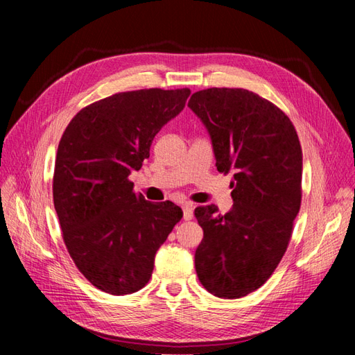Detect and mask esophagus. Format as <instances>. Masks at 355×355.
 I'll list each match as a JSON object with an SVG mask.
<instances>
[{
	"label": "esophagus",
	"mask_w": 355,
	"mask_h": 355,
	"mask_svg": "<svg viewBox=\"0 0 355 355\" xmlns=\"http://www.w3.org/2000/svg\"><path fill=\"white\" fill-rule=\"evenodd\" d=\"M183 218L186 221H189L193 218V207L192 205H184L183 206Z\"/></svg>",
	"instance_id": "1"
}]
</instances>
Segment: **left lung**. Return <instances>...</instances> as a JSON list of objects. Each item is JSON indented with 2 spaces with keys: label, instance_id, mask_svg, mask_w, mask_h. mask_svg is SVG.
Returning <instances> with one entry per match:
<instances>
[{
  "label": "left lung",
  "instance_id": "obj_1",
  "mask_svg": "<svg viewBox=\"0 0 355 355\" xmlns=\"http://www.w3.org/2000/svg\"><path fill=\"white\" fill-rule=\"evenodd\" d=\"M210 134L216 169L233 172V207L195 209V270L216 297L239 299L267 282L286 252L302 201V148L275 103L244 88H207L187 103Z\"/></svg>",
  "mask_w": 355,
  "mask_h": 355
}]
</instances>
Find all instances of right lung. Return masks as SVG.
<instances>
[{"mask_svg":"<svg viewBox=\"0 0 355 355\" xmlns=\"http://www.w3.org/2000/svg\"><path fill=\"white\" fill-rule=\"evenodd\" d=\"M189 88L135 89L82 108L59 141L53 202L73 262L114 296L141 290L160 245L183 216L172 201L150 202L130 180L155 134L184 108Z\"/></svg>","mask_w":355,"mask_h":355,"instance_id":"obj_1","label":"right lung"}]
</instances>
